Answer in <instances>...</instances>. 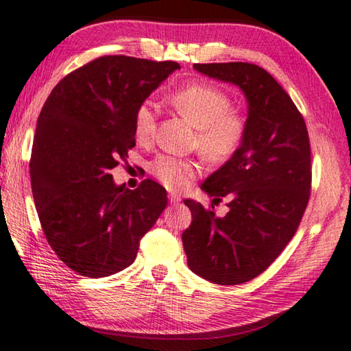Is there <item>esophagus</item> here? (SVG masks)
Wrapping results in <instances>:
<instances>
[{"mask_svg":"<svg viewBox=\"0 0 351 351\" xmlns=\"http://www.w3.org/2000/svg\"><path fill=\"white\" fill-rule=\"evenodd\" d=\"M169 200H170L171 205H178V203L181 202V197L178 195V193H170V195H169Z\"/></svg>","mask_w":351,"mask_h":351,"instance_id":"34e87169","label":"esophagus"}]
</instances>
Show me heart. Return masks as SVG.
I'll return each instance as SVG.
<instances>
[{
    "mask_svg": "<svg viewBox=\"0 0 351 351\" xmlns=\"http://www.w3.org/2000/svg\"><path fill=\"white\" fill-rule=\"evenodd\" d=\"M170 106L178 114L195 128L192 145L209 162L222 164L241 149L249 130V119L232 107V97L221 88L208 83H191L169 96ZM158 130V108L145 101L135 108L134 135L140 145H149ZM149 171L167 189L184 191L200 175L202 164L195 159L159 156Z\"/></svg>",
    "mask_w": 351,
    "mask_h": 351,
    "instance_id": "1",
    "label": "heart"
}]
</instances>
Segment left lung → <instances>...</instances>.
I'll list each match as a JSON object with an SVG mask.
<instances>
[{
    "label": "left lung",
    "instance_id": "obj_1",
    "mask_svg": "<svg viewBox=\"0 0 351 351\" xmlns=\"http://www.w3.org/2000/svg\"><path fill=\"white\" fill-rule=\"evenodd\" d=\"M230 82L249 102L241 149L202 184L213 205L184 200L192 213L182 232L187 265L203 279L238 285L268 268L295 237L311 197V142L304 118L274 77L250 62L193 64ZM228 200L217 218L213 205Z\"/></svg>",
    "mask_w": 351,
    "mask_h": 351
}]
</instances>
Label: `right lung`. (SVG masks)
Listing matches in <instances>:
<instances>
[{"label": "right lung", "mask_w": 351, "mask_h": 351, "mask_svg": "<svg viewBox=\"0 0 351 351\" xmlns=\"http://www.w3.org/2000/svg\"><path fill=\"white\" fill-rule=\"evenodd\" d=\"M175 61L106 55L67 74L40 110L29 160L31 189L47 243L85 277L134 263L140 239L167 206L153 180L114 186L110 170L135 146L134 113Z\"/></svg>", "instance_id": "1"}]
</instances>
